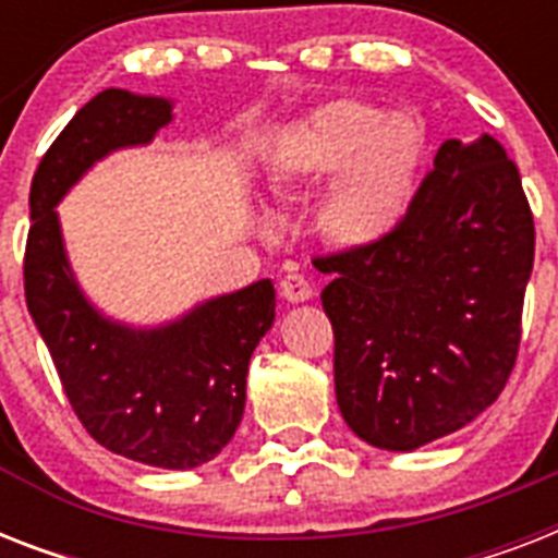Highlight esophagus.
Segmentation results:
<instances>
[{
  "label": "esophagus",
  "instance_id": "esophagus-1",
  "mask_svg": "<svg viewBox=\"0 0 558 558\" xmlns=\"http://www.w3.org/2000/svg\"><path fill=\"white\" fill-rule=\"evenodd\" d=\"M280 295L287 298L289 304H304V301L313 298V283H310L304 275L292 271V275H287V278L280 280Z\"/></svg>",
  "mask_w": 558,
  "mask_h": 558
}]
</instances>
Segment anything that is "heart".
<instances>
[{
  "label": "heart",
  "instance_id": "1",
  "mask_svg": "<svg viewBox=\"0 0 558 558\" xmlns=\"http://www.w3.org/2000/svg\"><path fill=\"white\" fill-rule=\"evenodd\" d=\"M425 156L428 135L416 116L330 98L275 133L263 187L275 202H298L324 182L313 214L318 234L344 252H365L408 219Z\"/></svg>",
  "mask_w": 558,
  "mask_h": 558
}]
</instances>
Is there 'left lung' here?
Masks as SVG:
<instances>
[{"mask_svg":"<svg viewBox=\"0 0 558 558\" xmlns=\"http://www.w3.org/2000/svg\"><path fill=\"white\" fill-rule=\"evenodd\" d=\"M536 228L493 135L440 144L399 231L315 260L336 332V399L376 449L414 451L469 425L519 356Z\"/></svg>","mask_w":558,"mask_h":558,"instance_id":"8db88e82","label":"left lung"}]
</instances>
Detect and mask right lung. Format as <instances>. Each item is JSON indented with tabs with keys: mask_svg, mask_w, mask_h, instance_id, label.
Instances as JSON below:
<instances>
[{
	"mask_svg": "<svg viewBox=\"0 0 558 558\" xmlns=\"http://www.w3.org/2000/svg\"><path fill=\"white\" fill-rule=\"evenodd\" d=\"M173 121V100L104 89L57 135L31 182L25 301L83 428L144 466L196 469L243 420L254 348L275 324L269 278L205 298L179 318L126 324L74 275L57 205L98 161L147 147Z\"/></svg>",
	"mask_w": 558,
	"mask_h": 558,
	"instance_id": "right-lung-1",
	"label": "right lung"
}]
</instances>
